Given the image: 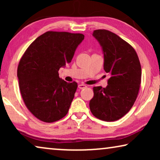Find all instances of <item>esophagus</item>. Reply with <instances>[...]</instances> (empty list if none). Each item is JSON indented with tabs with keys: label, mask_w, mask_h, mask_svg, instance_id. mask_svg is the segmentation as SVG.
<instances>
[{
	"label": "esophagus",
	"mask_w": 160,
	"mask_h": 160,
	"mask_svg": "<svg viewBox=\"0 0 160 160\" xmlns=\"http://www.w3.org/2000/svg\"><path fill=\"white\" fill-rule=\"evenodd\" d=\"M78 88H79L80 89H82L86 88L87 85H85V84H80L78 85Z\"/></svg>",
	"instance_id": "obj_1"
}]
</instances>
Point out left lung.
<instances>
[{
  "instance_id": "left-lung-1",
  "label": "left lung",
  "mask_w": 160,
  "mask_h": 160,
  "mask_svg": "<svg viewBox=\"0 0 160 160\" xmlns=\"http://www.w3.org/2000/svg\"><path fill=\"white\" fill-rule=\"evenodd\" d=\"M92 36L104 57L103 68L110 76L106 87H95L89 108L98 119L113 122L132 108L138 94L141 66L135 49L125 41L106 30H96Z\"/></svg>"
}]
</instances>
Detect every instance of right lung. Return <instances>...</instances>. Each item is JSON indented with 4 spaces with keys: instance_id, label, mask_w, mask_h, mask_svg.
<instances>
[{
    "instance_id": "obj_1",
    "label": "right lung",
    "mask_w": 160,
    "mask_h": 160,
    "mask_svg": "<svg viewBox=\"0 0 160 160\" xmlns=\"http://www.w3.org/2000/svg\"><path fill=\"white\" fill-rule=\"evenodd\" d=\"M84 38L81 33L46 32L19 61L17 77L22 97L28 110L41 121L56 122L68 112L78 85L60 78L58 71L71 62Z\"/></svg>"
}]
</instances>
